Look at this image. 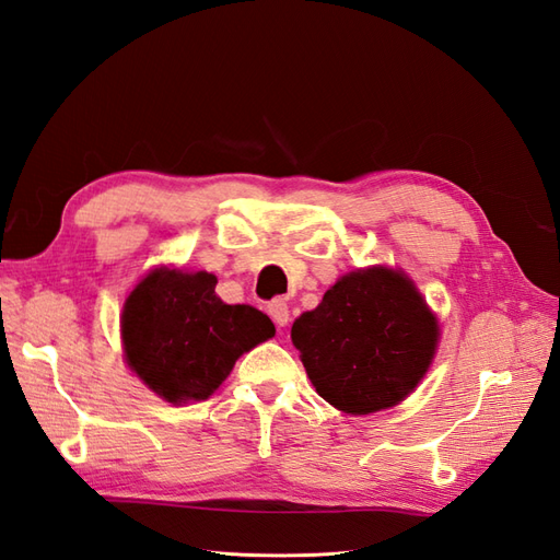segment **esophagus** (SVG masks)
<instances>
[{
  "mask_svg": "<svg viewBox=\"0 0 560 560\" xmlns=\"http://www.w3.org/2000/svg\"><path fill=\"white\" fill-rule=\"evenodd\" d=\"M268 315L273 317L278 327H287V322H290V306H287V301L276 299L268 303Z\"/></svg>",
  "mask_w": 560,
  "mask_h": 560,
  "instance_id": "esophagus-1",
  "label": "esophagus"
}]
</instances>
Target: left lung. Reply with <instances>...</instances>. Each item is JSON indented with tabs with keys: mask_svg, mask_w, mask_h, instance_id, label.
<instances>
[{
	"mask_svg": "<svg viewBox=\"0 0 560 560\" xmlns=\"http://www.w3.org/2000/svg\"><path fill=\"white\" fill-rule=\"evenodd\" d=\"M317 395L364 416L401 401L434 358L439 325L413 282L389 268L343 276L292 327Z\"/></svg>",
	"mask_w": 560,
	"mask_h": 560,
	"instance_id": "8db88e82",
	"label": "left lung"
}]
</instances>
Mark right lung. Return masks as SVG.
<instances>
[{
    "mask_svg": "<svg viewBox=\"0 0 560 560\" xmlns=\"http://www.w3.org/2000/svg\"><path fill=\"white\" fill-rule=\"evenodd\" d=\"M206 270L159 268L130 292L121 336L126 360L154 393L179 404L208 399L235 360L266 338L273 322L252 306H229Z\"/></svg>",
    "mask_w": 560,
    "mask_h": 560,
    "instance_id": "1",
    "label": "right lung"
}]
</instances>
